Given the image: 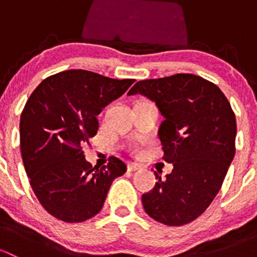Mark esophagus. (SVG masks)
Instances as JSON below:
<instances>
[{"label": "esophagus", "instance_id": "34e87169", "mask_svg": "<svg viewBox=\"0 0 257 257\" xmlns=\"http://www.w3.org/2000/svg\"><path fill=\"white\" fill-rule=\"evenodd\" d=\"M141 169V165L136 164V163H129L128 164V170L129 172H137V170Z\"/></svg>", "mask_w": 257, "mask_h": 257}]
</instances>
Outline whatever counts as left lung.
Returning a JSON list of instances; mask_svg holds the SVG:
<instances>
[{
  "mask_svg": "<svg viewBox=\"0 0 257 257\" xmlns=\"http://www.w3.org/2000/svg\"><path fill=\"white\" fill-rule=\"evenodd\" d=\"M154 100L164 120L159 136L163 159L174 169L142 196L150 217L181 226L200 216L222 185L235 155L236 118L214 83L190 73L139 80L128 94Z\"/></svg>",
  "mask_w": 257,
  "mask_h": 257,
  "instance_id": "8db88e82",
  "label": "left lung"
}]
</instances>
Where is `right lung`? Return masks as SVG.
Returning a JSON list of instances; mask_svg holds the SVG:
<instances>
[{"instance_id":"obj_1","label":"right lung","mask_w":257,"mask_h":257,"mask_svg":"<svg viewBox=\"0 0 257 257\" xmlns=\"http://www.w3.org/2000/svg\"><path fill=\"white\" fill-rule=\"evenodd\" d=\"M133 83L71 69L43 79L28 98L20 121L23 165L38 201L56 219L82 222L97 215L114 179L126 172L115 157L93 167L82 147L97 134L102 108Z\"/></svg>"}]
</instances>
